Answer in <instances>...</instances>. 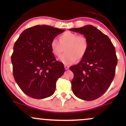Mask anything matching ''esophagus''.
I'll return each instance as SVG.
<instances>
[{
	"label": "esophagus",
	"mask_w": 126,
	"mask_h": 126,
	"mask_svg": "<svg viewBox=\"0 0 126 126\" xmlns=\"http://www.w3.org/2000/svg\"><path fill=\"white\" fill-rule=\"evenodd\" d=\"M64 69H66V70H67V69H69V66H68V65H66V64L64 65Z\"/></svg>",
	"instance_id": "34e87169"
}]
</instances>
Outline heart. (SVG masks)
Here are the masks:
<instances>
[{"label": "heart", "mask_w": 126, "mask_h": 126, "mask_svg": "<svg viewBox=\"0 0 126 126\" xmlns=\"http://www.w3.org/2000/svg\"><path fill=\"white\" fill-rule=\"evenodd\" d=\"M88 47L89 43L85 36L69 31L59 37V41L53 39L50 43L51 51L55 56H60L65 47L66 53L59 58V60L65 64H72L76 60L82 59L86 54Z\"/></svg>", "instance_id": "b5f03b06"}]
</instances>
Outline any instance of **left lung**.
I'll return each mask as SVG.
<instances>
[{"instance_id": "left-lung-1", "label": "left lung", "mask_w": 126, "mask_h": 126, "mask_svg": "<svg viewBox=\"0 0 126 126\" xmlns=\"http://www.w3.org/2000/svg\"><path fill=\"white\" fill-rule=\"evenodd\" d=\"M69 30L83 34L89 43L80 62L70 67L74 74L72 91L80 99L95 100L106 92L114 79L117 64L115 47L108 36L92 25Z\"/></svg>"}]
</instances>
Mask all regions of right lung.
<instances>
[{"instance_id":"1","label":"right lung","mask_w":126,"mask_h":126,"mask_svg":"<svg viewBox=\"0 0 126 126\" xmlns=\"http://www.w3.org/2000/svg\"><path fill=\"white\" fill-rule=\"evenodd\" d=\"M64 31L48 25H35L24 30L14 46L11 57L13 75L26 95L35 99L51 96L56 82L65 71L56 61L50 43Z\"/></svg>"}]
</instances>
